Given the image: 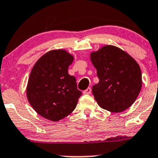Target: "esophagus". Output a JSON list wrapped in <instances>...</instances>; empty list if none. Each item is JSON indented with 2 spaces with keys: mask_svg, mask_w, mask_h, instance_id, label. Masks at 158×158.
<instances>
[{
  "mask_svg": "<svg viewBox=\"0 0 158 158\" xmlns=\"http://www.w3.org/2000/svg\"><path fill=\"white\" fill-rule=\"evenodd\" d=\"M91 93V88H88L87 89L85 90V91H83V94H90Z\"/></svg>",
  "mask_w": 158,
  "mask_h": 158,
  "instance_id": "1",
  "label": "esophagus"
}]
</instances>
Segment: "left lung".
I'll list each match as a JSON object with an SVG mask.
<instances>
[{"label": "left lung", "mask_w": 158, "mask_h": 158, "mask_svg": "<svg viewBox=\"0 0 158 158\" xmlns=\"http://www.w3.org/2000/svg\"><path fill=\"white\" fill-rule=\"evenodd\" d=\"M99 82L92 87L98 105L112 112L129 108L142 88V73L137 62L121 48L106 46L91 54Z\"/></svg>", "instance_id": "1"}]
</instances>
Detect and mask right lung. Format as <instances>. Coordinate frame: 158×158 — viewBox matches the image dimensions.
I'll return each instance as SVG.
<instances>
[{
	"instance_id": "right-lung-1",
	"label": "right lung",
	"mask_w": 158,
	"mask_h": 158,
	"mask_svg": "<svg viewBox=\"0 0 158 158\" xmlns=\"http://www.w3.org/2000/svg\"><path fill=\"white\" fill-rule=\"evenodd\" d=\"M73 57L64 50L43 55L31 70L27 86L29 103L39 115L57 121L70 115L82 92L76 78L68 74Z\"/></svg>"
}]
</instances>
